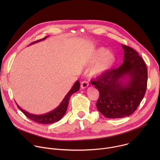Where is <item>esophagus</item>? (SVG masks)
Listing matches in <instances>:
<instances>
[{"instance_id":"esophagus-1","label":"esophagus","mask_w":160,"mask_h":160,"mask_svg":"<svg viewBox=\"0 0 160 160\" xmlns=\"http://www.w3.org/2000/svg\"><path fill=\"white\" fill-rule=\"evenodd\" d=\"M88 82L87 81H83L81 83V85H80V87L82 88H85L88 87Z\"/></svg>"}]
</instances>
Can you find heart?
<instances>
[{"label": "heart", "mask_w": 160, "mask_h": 160, "mask_svg": "<svg viewBox=\"0 0 160 160\" xmlns=\"http://www.w3.org/2000/svg\"><path fill=\"white\" fill-rule=\"evenodd\" d=\"M96 61L97 62L89 71V75L92 77L101 76L109 71L116 62V57L109 52L106 49L101 48L96 50L88 59L89 64H92Z\"/></svg>", "instance_id": "1"}]
</instances>
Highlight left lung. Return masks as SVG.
<instances>
[{"label": "left lung", "mask_w": 160, "mask_h": 160, "mask_svg": "<svg viewBox=\"0 0 160 160\" xmlns=\"http://www.w3.org/2000/svg\"><path fill=\"white\" fill-rule=\"evenodd\" d=\"M123 64L91 81L99 90L96 103L99 111L108 118H121L131 115L137 109L146 93L148 70L139 54L122 45Z\"/></svg>", "instance_id": "8db88e82"}]
</instances>
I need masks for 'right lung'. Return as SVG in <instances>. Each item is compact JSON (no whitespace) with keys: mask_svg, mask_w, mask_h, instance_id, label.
Returning a JSON list of instances; mask_svg holds the SVG:
<instances>
[{"mask_svg":"<svg viewBox=\"0 0 160 160\" xmlns=\"http://www.w3.org/2000/svg\"><path fill=\"white\" fill-rule=\"evenodd\" d=\"M48 37H45L40 40H38L37 41H35L32 43H31L30 45L33 44L35 43L42 41L45 40ZM80 89V82L78 80L76 81L75 83H74L73 86L71 88V90L68 92V93L66 95L61 104L56 108L54 110L48 112L43 114V115H34V114H32L28 112V111L22 109L18 104L16 102L18 108L24 114V115L30 120L37 122L38 123H42V124H49V123H52L54 122H57L59 121L64 115V114L66 113L68 103H69V100L72 94H73L75 92H77V91Z\"/></svg>","mask_w":160,"mask_h":160,"instance_id":"1","label":"right lung"}]
</instances>
